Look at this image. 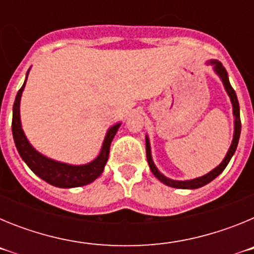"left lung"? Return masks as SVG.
<instances>
[{"label": "left lung", "mask_w": 254, "mask_h": 254, "mask_svg": "<svg viewBox=\"0 0 254 254\" xmlns=\"http://www.w3.org/2000/svg\"><path fill=\"white\" fill-rule=\"evenodd\" d=\"M211 64H215V71L217 72V75L221 77L224 82V86H225L226 91H228L229 96H230V100H232L233 104V113L235 116V131H234V137H233V142L232 146L229 149L228 154H226L225 159L223 160V163L220 164L219 167L215 168L214 170H211L210 173H207L206 176L199 177V178L192 179V181H172V179L167 178V177H164L156 167H155V164L152 163L151 159V151H150V143L149 140L146 137V156H147V163H149V167L151 169L152 174H154L156 178L159 179L160 182H163L164 185L169 186V187H174V188H182V190H194V188H199L202 187V186L207 185L210 183L211 181H214L219 174L223 173V170L225 169L226 165L229 164L232 156L234 155L235 150H237L238 146V141H239V136H241V129H242V122H241V114H239V103H238V98L237 94H235L234 89L232 87L230 82H229V77H228V72H226L225 67L223 64L217 62V61H211Z\"/></svg>", "instance_id": "8db88e82"}]
</instances>
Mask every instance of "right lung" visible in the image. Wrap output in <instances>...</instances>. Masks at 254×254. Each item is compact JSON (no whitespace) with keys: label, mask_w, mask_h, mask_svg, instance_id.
I'll use <instances>...</instances> for the list:
<instances>
[{"label":"right lung","mask_w":254,"mask_h":254,"mask_svg":"<svg viewBox=\"0 0 254 254\" xmlns=\"http://www.w3.org/2000/svg\"><path fill=\"white\" fill-rule=\"evenodd\" d=\"M25 82L21 86V89L17 91L12 108V136L17 151H19L22 160L25 161L26 165L34 172V174H37L39 178L46 181L49 185L56 186V187H80V186L89 185V183L95 181L104 170L105 164H107L108 158H109L111 142L113 140L114 134L120 128L121 123L109 128L107 136H105L104 142H103V147L99 156L91 163L85 164V165H68V164L51 160V159L46 158L38 151H35L29 143V141L26 140L24 132H22L21 123H20L19 107L20 98H21V93L24 90V87H25Z\"/></svg>","instance_id":"obj_1"}]
</instances>
